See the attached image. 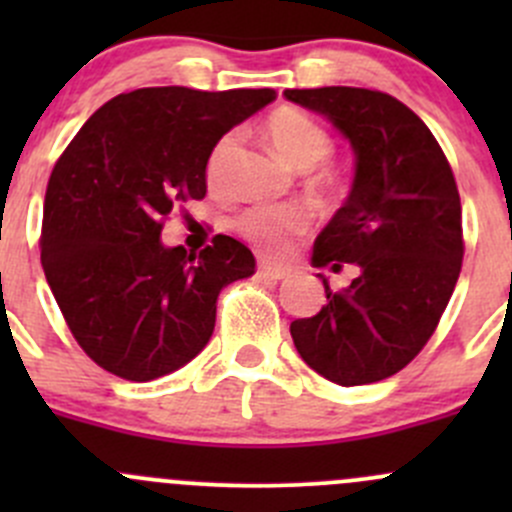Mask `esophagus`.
I'll list each match as a JSON object with an SVG mask.
<instances>
[{
    "label": "esophagus",
    "instance_id": "esophagus-1",
    "mask_svg": "<svg viewBox=\"0 0 512 512\" xmlns=\"http://www.w3.org/2000/svg\"><path fill=\"white\" fill-rule=\"evenodd\" d=\"M260 277H265V280H270V282H280V280H285V277L289 275V270L287 267H275V265H265V262H262L260 265Z\"/></svg>",
    "mask_w": 512,
    "mask_h": 512
}]
</instances>
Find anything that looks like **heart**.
Wrapping results in <instances>:
<instances>
[{
    "mask_svg": "<svg viewBox=\"0 0 512 512\" xmlns=\"http://www.w3.org/2000/svg\"><path fill=\"white\" fill-rule=\"evenodd\" d=\"M265 131L275 151L297 170H314L332 156L334 141L327 128L297 108L285 106L270 113ZM237 143L240 133L230 131L213 146L205 163V180L210 188H223L227 163ZM317 185L327 190L334 188L337 175L332 170H319ZM309 225H312V213L302 205H255L245 210L235 223L237 232L265 255H282L297 237L309 230Z\"/></svg>",
    "mask_w": 512,
    "mask_h": 512,
    "instance_id": "1",
    "label": "heart"
}]
</instances>
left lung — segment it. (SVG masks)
Wrapping results in <instances>:
<instances>
[{
    "label": "left lung",
    "mask_w": 512,
    "mask_h": 512,
    "mask_svg": "<svg viewBox=\"0 0 512 512\" xmlns=\"http://www.w3.org/2000/svg\"><path fill=\"white\" fill-rule=\"evenodd\" d=\"M354 151L349 198L314 240L312 265L359 267L309 319L289 324L299 356L324 379H389L426 347L463 262L456 178L426 123L399 98L354 86L287 89Z\"/></svg>",
    "instance_id": "left-lung-1"
}]
</instances>
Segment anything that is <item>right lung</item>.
<instances>
[{"mask_svg":"<svg viewBox=\"0 0 512 512\" xmlns=\"http://www.w3.org/2000/svg\"><path fill=\"white\" fill-rule=\"evenodd\" d=\"M272 89H136L103 103L51 170L41 265L71 334L101 369L153 381L195 359L220 289L255 275L240 240L165 247L163 220L205 198L215 143L275 101Z\"/></svg>","mask_w":512,"mask_h":512,"instance_id":"1","label":"right lung"}]
</instances>
